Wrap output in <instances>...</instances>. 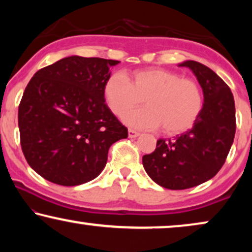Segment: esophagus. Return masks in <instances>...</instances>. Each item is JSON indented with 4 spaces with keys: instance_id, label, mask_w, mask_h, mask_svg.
<instances>
[{
    "instance_id": "obj_1",
    "label": "esophagus",
    "mask_w": 252,
    "mask_h": 252,
    "mask_svg": "<svg viewBox=\"0 0 252 252\" xmlns=\"http://www.w3.org/2000/svg\"><path fill=\"white\" fill-rule=\"evenodd\" d=\"M139 135H140V133L136 132V130H134L132 128L128 129V136L132 137V139H133V137H137Z\"/></svg>"
}]
</instances>
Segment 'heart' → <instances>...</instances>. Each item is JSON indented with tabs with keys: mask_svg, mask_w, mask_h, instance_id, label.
<instances>
[{
	"mask_svg": "<svg viewBox=\"0 0 252 252\" xmlns=\"http://www.w3.org/2000/svg\"><path fill=\"white\" fill-rule=\"evenodd\" d=\"M103 95L113 115L123 117L144 100L148 108L125 116V123L136 128L161 126L168 135L191 128L203 109V94L194 79L166 68H144L127 79L116 73L105 81Z\"/></svg>",
	"mask_w": 252,
	"mask_h": 252,
	"instance_id": "b5f03b06",
	"label": "heart"
}]
</instances>
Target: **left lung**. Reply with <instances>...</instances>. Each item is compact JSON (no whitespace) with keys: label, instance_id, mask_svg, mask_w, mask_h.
I'll return each instance as SVG.
<instances>
[{"label":"left lung","instance_id":"left-lung-1","mask_svg":"<svg viewBox=\"0 0 252 252\" xmlns=\"http://www.w3.org/2000/svg\"><path fill=\"white\" fill-rule=\"evenodd\" d=\"M189 67L204 94V104L192 128L174 139L157 140L154 153L142 157L148 175L161 187L188 189L210 180L225 164L236 129L235 103L225 81L195 61Z\"/></svg>","mask_w":252,"mask_h":252}]
</instances>
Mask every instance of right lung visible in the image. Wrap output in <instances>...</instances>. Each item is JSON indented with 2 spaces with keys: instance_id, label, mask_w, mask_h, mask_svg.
I'll use <instances>...</instances> for the list:
<instances>
[{
  "instance_id": "1",
  "label": "right lung",
  "mask_w": 252,
  "mask_h": 252,
  "mask_svg": "<svg viewBox=\"0 0 252 252\" xmlns=\"http://www.w3.org/2000/svg\"><path fill=\"white\" fill-rule=\"evenodd\" d=\"M119 61L71 56L41 68L18 108L20 146L37 174L61 186L95 179L112 143L128 136L103 88Z\"/></svg>"
}]
</instances>
